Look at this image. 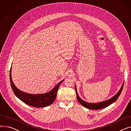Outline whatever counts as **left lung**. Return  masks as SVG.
Segmentation results:
<instances>
[{
    "mask_svg": "<svg viewBox=\"0 0 131 131\" xmlns=\"http://www.w3.org/2000/svg\"><path fill=\"white\" fill-rule=\"evenodd\" d=\"M124 82H123V83L120 89V90H119V91L114 96H113L112 98H111V99H109L108 100L102 101V102H97V103L88 102H86V101L83 100L81 98H80V97H79V95L78 93V92H77L76 85H75V91H76L77 99L81 105H82L88 109H93V110H98V109H100L105 108L108 107V106H109L110 105L112 104L113 103H114V102H115L116 101V100L118 99V98L119 97V96L120 95V94L122 91L123 85H124Z\"/></svg>",
    "mask_w": 131,
    "mask_h": 131,
    "instance_id": "obj_1",
    "label": "left lung"
}]
</instances>
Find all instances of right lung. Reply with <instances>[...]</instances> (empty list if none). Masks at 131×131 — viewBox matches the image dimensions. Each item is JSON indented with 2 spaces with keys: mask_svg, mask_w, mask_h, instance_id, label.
<instances>
[{
  "mask_svg": "<svg viewBox=\"0 0 131 131\" xmlns=\"http://www.w3.org/2000/svg\"><path fill=\"white\" fill-rule=\"evenodd\" d=\"M12 67L10 70V82L12 90L16 97L25 104L34 107H45L51 105L56 98L57 91L60 84L64 80L59 82L49 92L43 94H30L20 91L14 84L12 79Z\"/></svg>",
  "mask_w": 131,
  "mask_h": 131,
  "instance_id": "right-lung-1",
  "label": "right lung"
}]
</instances>
